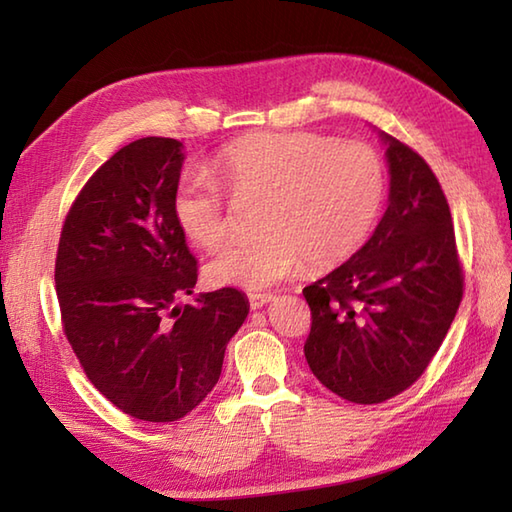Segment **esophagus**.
Returning a JSON list of instances; mask_svg holds the SVG:
<instances>
[{
	"mask_svg": "<svg viewBox=\"0 0 512 512\" xmlns=\"http://www.w3.org/2000/svg\"><path fill=\"white\" fill-rule=\"evenodd\" d=\"M273 299L275 297L270 295V292H250V295H248V303H250V308H253V310L264 308L266 303H270Z\"/></svg>",
	"mask_w": 512,
	"mask_h": 512,
	"instance_id": "34e87169",
	"label": "esophagus"
}]
</instances>
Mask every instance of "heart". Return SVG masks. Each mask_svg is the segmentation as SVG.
Masks as SVG:
<instances>
[{"label": "heart", "instance_id": "b5f03b06", "mask_svg": "<svg viewBox=\"0 0 512 512\" xmlns=\"http://www.w3.org/2000/svg\"><path fill=\"white\" fill-rule=\"evenodd\" d=\"M213 171L235 200H259L262 231L213 257L206 275L217 286L257 290L297 273L301 262L308 270L339 266L372 233L385 198V167L372 147L312 132L244 136L220 151ZM223 188L198 178L173 195L182 233L206 250L231 233Z\"/></svg>", "mask_w": 512, "mask_h": 512}]
</instances>
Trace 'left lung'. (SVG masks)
<instances>
[{"mask_svg": "<svg viewBox=\"0 0 512 512\" xmlns=\"http://www.w3.org/2000/svg\"><path fill=\"white\" fill-rule=\"evenodd\" d=\"M387 145L389 204L367 244L303 288L312 325L303 345L321 383L356 405L411 387L447 336L464 292L449 202L409 145Z\"/></svg>", "mask_w": 512, "mask_h": 512, "instance_id": "left-lung-1", "label": "left lung"}]
</instances>
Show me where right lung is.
Instances as JSON below:
<instances>
[{
  "label": "right lung",
  "mask_w": 512,
  "mask_h": 512,
  "mask_svg": "<svg viewBox=\"0 0 512 512\" xmlns=\"http://www.w3.org/2000/svg\"><path fill=\"white\" fill-rule=\"evenodd\" d=\"M182 160L173 138L118 149L72 202L54 264L63 332L85 376L147 422L180 420L200 405L248 317L235 288L176 306L198 281L173 217Z\"/></svg>",
  "instance_id": "right-lung-1"
}]
</instances>
